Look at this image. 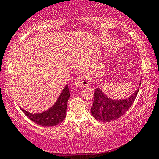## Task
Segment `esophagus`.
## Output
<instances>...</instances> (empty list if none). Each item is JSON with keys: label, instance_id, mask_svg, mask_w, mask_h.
Wrapping results in <instances>:
<instances>
[{"label": "esophagus", "instance_id": "obj_1", "mask_svg": "<svg viewBox=\"0 0 159 159\" xmlns=\"http://www.w3.org/2000/svg\"><path fill=\"white\" fill-rule=\"evenodd\" d=\"M90 80L86 75L82 74L79 76V77L75 81V85L77 88H85V87H89L90 85Z\"/></svg>", "mask_w": 159, "mask_h": 159}]
</instances>
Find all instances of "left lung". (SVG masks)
I'll return each instance as SVG.
<instances>
[{"mask_svg": "<svg viewBox=\"0 0 159 159\" xmlns=\"http://www.w3.org/2000/svg\"><path fill=\"white\" fill-rule=\"evenodd\" d=\"M139 87L128 98L113 100L103 94L101 89L97 88L94 91V102L91 107L92 115L95 119L102 122H111L120 118L131 107L136 98Z\"/></svg>", "mask_w": 159, "mask_h": 159, "instance_id": "left-lung-1", "label": "left lung"}]
</instances>
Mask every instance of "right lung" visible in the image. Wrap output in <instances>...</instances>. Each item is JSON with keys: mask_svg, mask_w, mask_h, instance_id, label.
<instances>
[{"mask_svg": "<svg viewBox=\"0 0 159 159\" xmlns=\"http://www.w3.org/2000/svg\"><path fill=\"white\" fill-rule=\"evenodd\" d=\"M70 94L68 85H67L64 88L55 104L49 110L40 113H31L22 108L21 110L28 116V118L37 125L45 127L57 125L65 118L67 101L70 98Z\"/></svg>", "mask_w": 159, "mask_h": 159, "instance_id": "1", "label": "right lung"}]
</instances>
